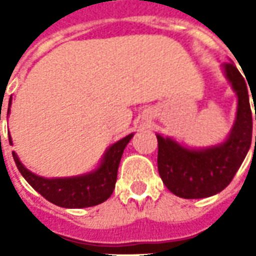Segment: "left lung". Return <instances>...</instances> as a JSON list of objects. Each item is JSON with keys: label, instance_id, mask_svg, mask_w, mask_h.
I'll return each mask as SVG.
<instances>
[{"label": "left lung", "instance_id": "left-lung-1", "mask_svg": "<svg viewBox=\"0 0 256 256\" xmlns=\"http://www.w3.org/2000/svg\"><path fill=\"white\" fill-rule=\"evenodd\" d=\"M222 70L237 96L236 119L224 142L196 150L156 134L158 170L167 189L178 198H203L224 190L236 176L251 146L256 108L254 114L250 98L252 96V101L256 100V92L252 90L250 94L246 79L233 63H224Z\"/></svg>", "mask_w": 256, "mask_h": 256}]
</instances>
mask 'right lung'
<instances>
[{
	"instance_id": "1",
	"label": "right lung",
	"mask_w": 256,
	"mask_h": 256,
	"mask_svg": "<svg viewBox=\"0 0 256 256\" xmlns=\"http://www.w3.org/2000/svg\"><path fill=\"white\" fill-rule=\"evenodd\" d=\"M10 104L12 97L9 98L8 115L10 112ZM133 133L128 134L111 146H108L100 164L94 170L75 177H40L28 168H26L24 164L20 162L19 156L14 152H12V155L20 174L48 202L64 208H84L101 204L112 194L116 184L118 167L122 159L123 150L128 144V141L133 138ZM9 144L12 145L10 137Z\"/></svg>"
}]
</instances>
